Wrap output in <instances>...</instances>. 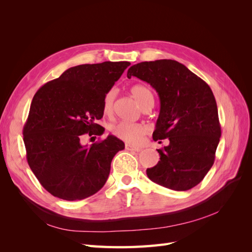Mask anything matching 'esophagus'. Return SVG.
Returning <instances> with one entry per match:
<instances>
[{"label":"esophagus","mask_w":252,"mask_h":252,"mask_svg":"<svg viewBox=\"0 0 252 252\" xmlns=\"http://www.w3.org/2000/svg\"><path fill=\"white\" fill-rule=\"evenodd\" d=\"M125 148L127 149V150H130V151H136V152H140L141 151V148H139V147H133V146H131V145H126L125 146Z\"/></svg>","instance_id":"1"}]
</instances>
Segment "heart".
<instances>
[{
	"instance_id": "heart-1",
	"label": "heart",
	"mask_w": 252,
	"mask_h": 252,
	"mask_svg": "<svg viewBox=\"0 0 252 252\" xmlns=\"http://www.w3.org/2000/svg\"><path fill=\"white\" fill-rule=\"evenodd\" d=\"M130 93L143 108L154 103V96H152L150 89L146 86L138 84V85H134L130 88ZM114 98H116V90L110 89L105 94L103 100V110L106 114L111 112ZM146 131L147 129L144 125L129 123V122H119V123L110 126V132L112 135L131 145L139 144Z\"/></svg>"
}]
</instances>
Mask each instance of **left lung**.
<instances>
[{"instance_id": "obj_1", "label": "left lung", "mask_w": 252, "mask_h": 252, "mask_svg": "<svg viewBox=\"0 0 252 252\" xmlns=\"http://www.w3.org/2000/svg\"><path fill=\"white\" fill-rule=\"evenodd\" d=\"M131 77L157 90L161 108L152 138L169 140L168 146L158 149L159 161L146 170L147 177L177 191L191 189L215 163L220 142L218 106L210 87L174 60L135 64L127 72Z\"/></svg>"}]
</instances>
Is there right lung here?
Returning a JSON list of instances; mask_svg holds the SVG:
<instances>
[{
  "instance_id": "obj_1",
  "label": "right lung",
  "mask_w": 252,
  "mask_h": 252,
  "mask_svg": "<svg viewBox=\"0 0 252 252\" xmlns=\"http://www.w3.org/2000/svg\"><path fill=\"white\" fill-rule=\"evenodd\" d=\"M130 65L129 62L84 64L64 71L34 94L23 128L27 162L53 196L83 200L108 179L113 157L125 144L108 135L83 146V134L102 135L103 100Z\"/></svg>"
}]
</instances>
